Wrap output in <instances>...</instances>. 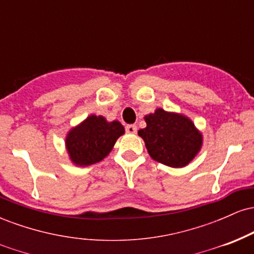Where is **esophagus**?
<instances>
[{"instance_id":"34e87169","label":"esophagus","mask_w":254,"mask_h":254,"mask_svg":"<svg viewBox=\"0 0 254 254\" xmlns=\"http://www.w3.org/2000/svg\"><path fill=\"white\" fill-rule=\"evenodd\" d=\"M125 130H127V133H131V135H133V133L137 132V127H136V125H127Z\"/></svg>"}]
</instances>
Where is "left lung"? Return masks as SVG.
Wrapping results in <instances>:
<instances>
[{
  "instance_id": "1",
  "label": "left lung",
  "mask_w": 254,
  "mask_h": 254,
  "mask_svg": "<svg viewBox=\"0 0 254 254\" xmlns=\"http://www.w3.org/2000/svg\"><path fill=\"white\" fill-rule=\"evenodd\" d=\"M147 127L138 130L150 157L173 168L188 166L203 144V135L193 122L177 112L156 109L144 117Z\"/></svg>"
}]
</instances>
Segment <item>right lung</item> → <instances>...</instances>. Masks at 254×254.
<instances>
[{
	"instance_id": "1",
	"label": "right lung",
	"mask_w": 254,
	"mask_h": 254,
	"mask_svg": "<svg viewBox=\"0 0 254 254\" xmlns=\"http://www.w3.org/2000/svg\"><path fill=\"white\" fill-rule=\"evenodd\" d=\"M124 132V127L118 121L107 122L103 116L90 115L66 133L69 159L80 167L97 164L109 155Z\"/></svg>"
}]
</instances>
